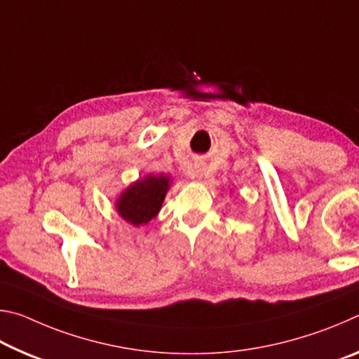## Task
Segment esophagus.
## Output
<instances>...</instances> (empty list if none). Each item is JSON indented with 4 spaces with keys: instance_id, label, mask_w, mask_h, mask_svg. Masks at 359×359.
Masks as SVG:
<instances>
[{
    "instance_id": "1",
    "label": "esophagus",
    "mask_w": 359,
    "mask_h": 359,
    "mask_svg": "<svg viewBox=\"0 0 359 359\" xmlns=\"http://www.w3.org/2000/svg\"><path fill=\"white\" fill-rule=\"evenodd\" d=\"M203 171H204V168L201 165H194V174H196V177H201Z\"/></svg>"
}]
</instances>
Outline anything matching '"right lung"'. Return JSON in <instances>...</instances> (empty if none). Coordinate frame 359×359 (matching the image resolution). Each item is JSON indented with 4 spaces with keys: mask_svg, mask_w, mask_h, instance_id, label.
<instances>
[{
    "mask_svg": "<svg viewBox=\"0 0 359 359\" xmlns=\"http://www.w3.org/2000/svg\"><path fill=\"white\" fill-rule=\"evenodd\" d=\"M168 188L166 175H147L121 194L117 201L118 214L135 226L149 223L160 210Z\"/></svg>",
    "mask_w": 359,
    "mask_h": 359,
    "instance_id": "obj_1",
    "label": "right lung"
}]
</instances>
